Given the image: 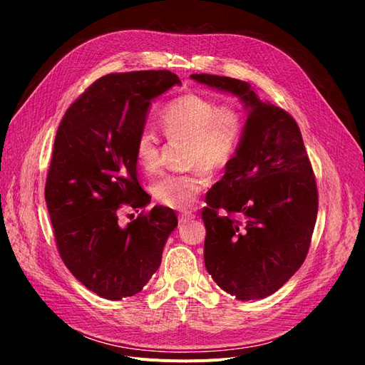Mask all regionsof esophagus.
I'll return each instance as SVG.
<instances>
[{
    "label": "esophagus",
    "mask_w": 365,
    "mask_h": 365,
    "mask_svg": "<svg viewBox=\"0 0 365 365\" xmlns=\"http://www.w3.org/2000/svg\"><path fill=\"white\" fill-rule=\"evenodd\" d=\"M194 218H195V214L191 212V210H183V212L179 214V221L180 222H186V221L194 220Z\"/></svg>",
    "instance_id": "1"
}]
</instances>
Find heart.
Here are the masks:
<instances>
[{
  "instance_id": "heart-1",
  "label": "heart",
  "mask_w": 365,
  "mask_h": 365,
  "mask_svg": "<svg viewBox=\"0 0 365 365\" xmlns=\"http://www.w3.org/2000/svg\"><path fill=\"white\" fill-rule=\"evenodd\" d=\"M159 124L167 136L187 139L186 159L194 165L182 173H168L153 185L158 202L185 209L195 203L209 182V169L227 167L237 155L244 136V118L232 104L217 106L214 100L185 93L171 100L159 112ZM135 156L147 173L159 168V139L143 130L135 140Z\"/></svg>"
}]
</instances>
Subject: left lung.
Masks as SVG:
<instances>
[{"label":"left lung","mask_w":365,"mask_h":365,"mask_svg":"<svg viewBox=\"0 0 365 365\" xmlns=\"http://www.w3.org/2000/svg\"><path fill=\"white\" fill-rule=\"evenodd\" d=\"M191 78L237 96L249 110L237 155L206 195L205 265L230 296L264 299L303 264L319 210L300 128L288 112L259 100L247 81Z\"/></svg>","instance_id":"8db88e82"}]
</instances>
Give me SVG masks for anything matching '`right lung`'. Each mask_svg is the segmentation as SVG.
<instances>
[{"label": "right lung", "instance_id": "obj_1", "mask_svg": "<svg viewBox=\"0 0 365 365\" xmlns=\"http://www.w3.org/2000/svg\"><path fill=\"white\" fill-rule=\"evenodd\" d=\"M179 77L165 71L108 74L69 106L57 128L45 202L62 261L89 291L109 300L135 296L158 272L178 227L174 210L155 206L121 226V205L150 203L136 173L135 140L151 101Z\"/></svg>", "mask_w": 365, "mask_h": 365}]
</instances>
